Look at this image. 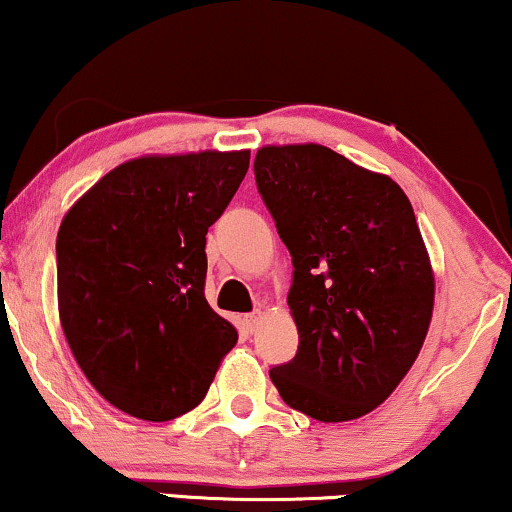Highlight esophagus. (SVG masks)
Wrapping results in <instances>:
<instances>
[{
  "label": "esophagus",
  "mask_w": 512,
  "mask_h": 512,
  "mask_svg": "<svg viewBox=\"0 0 512 512\" xmlns=\"http://www.w3.org/2000/svg\"><path fill=\"white\" fill-rule=\"evenodd\" d=\"M262 321H264V314L260 312V309H257V312H252V314L245 316V326H248L250 333L257 331V328L262 326Z\"/></svg>",
  "instance_id": "esophagus-1"
}]
</instances>
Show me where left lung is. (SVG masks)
I'll return each instance as SVG.
<instances>
[{"label": "left lung", "instance_id": "left-lung-1", "mask_svg": "<svg viewBox=\"0 0 512 512\" xmlns=\"http://www.w3.org/2000/svg\"><path fill=\"white\" fill-rule=\"evenodd\" d=\"M255 181L295 269L288 307L300 345L271 383L323 423L366 416L409 373L435 304L409 198L319 144L260 148Z\"/></svg>", "mask_w": 512, "mask_h": 512}]
</instances>
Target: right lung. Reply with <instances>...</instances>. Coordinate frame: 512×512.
I'll return each instance as SVG.
<instances>
[{"mask_svg": "<svg viewBox=\"0 0 512 512\" xmlns=\"http://www.w3.org/2000/svg\"><path fill=\"white\" fill-rule=\"evenodd\" d=\"M250 151L144 155L101 177L56 238L70 352L115 409L163 423L196 409L238 333L205 300V234Z\"/></svg>", "mask_w": 512, "mask_h": 512, "instance_id": "right-lung-1", "label": "right lung"}]
</instances>
